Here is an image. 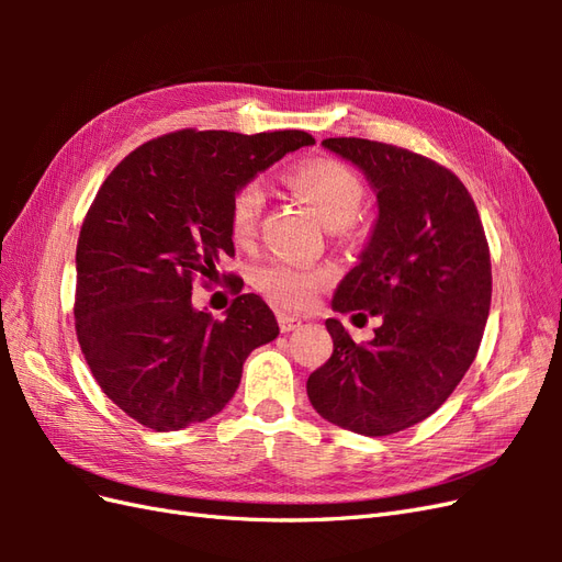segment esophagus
<instances>
[{
	"label": "esophagus",
	"instance_id": "34e87169",
	"mask_svg": "<svg viewBox=\"0 0 562 562\" xmlns=\"http://www.w3.org/2000/svg\"><path fill=\"white\" fill-rule=\"evenodd\" d=\"M302 326V321L297 316H291V314H279V328L281 333H291L295 328Z\"/></svg>",
	"mask_w": 562,
	"mask_h": 562
}]
</instances>
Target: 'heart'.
Returning <instances> with one entry per match:
<instances>
[{
    "label": "heart",
    "mask_w": 562,
    "mask_h": 562,
    "mask_svg": "<svg viewBox=\"0 0 562 562\" xmlns=\"http://www.w3.org/2000/svg\"><path fill=\"white\" fill-rule=\"evenodd\" d=\"M291 184L307 199L323 223L330 229H345L361 215L366 190L353 171L335 159L318 157L293 168ZM265 211V187L260 180H250L234 192L229 203V234L232 239L246 246L258 232L260 215ZM333 279L328 267H304L285 260L267 262L255 269V285L285 310H300L310 304L318 288Z\"/></svg>",
    "instance_id": "heart-1"
}]
</instances>
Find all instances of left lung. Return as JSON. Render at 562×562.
Wrapping results in <instances>:
<instances>
[{
  "label": "left lung",
  "instance_id": "obj_1",
  "mask_svg": "<svg viewBox=\"0 0 562 562\" xmlns=\"http://www.w3.org/2000/svg\"><path fill=\"white\" fill-rule=\"evenodd\" d=\"M363 171L378 220L333 310L382 318L356 345L328 318L333 356L307 380L314 411L337 427L389 436L436 413L479 353L490 314L492 267L479 209L452 171L396 145L321 143ZM366 316V314H361Z\"/></svg>",
  "mask_w": 562,
  "mask_h": 562
}]
</instances>
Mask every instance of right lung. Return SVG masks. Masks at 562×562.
<instances>
[{"mask_svg":"<svg viewBox=\"0 0 562 562\" xmlns=\"http://www.w3.org/2000/svg\"><path fill=\"white\" fill-rule=\"evenodd\" d=\"M304 145V131L184 128L133 149L98 190L77 244L75 328L100 389L143 427L217 415L248 353L277 339L260 295H239L217 321L194 310L192 285L234 255V192Z\"/></svg>","mask_w":562,"mask_h":562,"instance_id":"right-lung-1","label":"right lung"}]
</instances>
